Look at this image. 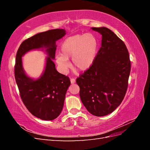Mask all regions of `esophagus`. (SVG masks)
<instances>
[{
  "label": "esophagus",
  "instance_id": "34e87169",
  "mask_svg": "<svg viewBox=\"0 0 150 150\" xmlns=\"http://www.w3.org/2000/svg\"><path fill=\"white\" fill-rule=\"evenodd\" d=\"M76 83V79L74 78H71V84H74Z\"/></svg>",
  "mask_w": 150,
  "mask_h": 150
}]
</instances>
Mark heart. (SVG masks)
Wrapping results in <instances>:
<instances>
[{
	"label": "heart",
	"instance_id": "obj_1",
	"mask_svg": "<svg viewBox=\"0 0 150 150\" xmlns=\"http://www.w3.org/2000/svg\"><path fill=\"white\" fill-rule=\"evenodd\" d=\"M99 42L92 33L76 34L66 38L61 46L60 54L56 56V62L62 73H66L71 58V65L81 71L89 69L96 60Z\"/></svg>",
	"mask_w": 150,
	"mask_h": 150
}]
</instances>
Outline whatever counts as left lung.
Instances as JSON below:
<instances>
[{
	"mask_svg": "<svg viewBox=\"0 0 150 150\" xmlns=\"http://www.w3.org/2000/svg\"><path fill=\"white\" fill-rule=\"evenodd\" d=\"M102 35L101 47L94 64L76 79L81 100L94 116L110 114L126 93L131 70L128 49L122 40L104 27L92 28Z\"/></svg>",
	"mask_w": 150,
	"mask_h": 150,
	"instance_id": "left-lung-1",
	"label": "left lung"
}]
</instances>
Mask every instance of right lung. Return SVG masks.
I'll list each match as a JSON object with an SVG mask.
<instances>
[{"label": "right lung", "mask_w": 150, "mask_h": 150, "mask_svg": "<svg viewBox=\"0 0 150 150\" xmlns=\"http://www.w3.org/2000/svg\"><path fill=\"white\" fill-rule=\"evenodd\" d=\"M64 29H52L38 33L22 42L18 49L15 65V78L24 105L34 116L42 120H53L61 114L69 78L59 72L53 60L56 42L66 35ZM45 49L48 56L43 74L39 78H30L25 73L21 57L33 50Z\"/></svg>", "instance_id": "obj_1"}]
</instances>
